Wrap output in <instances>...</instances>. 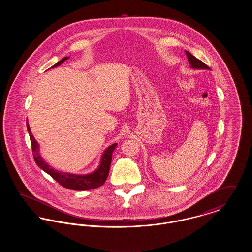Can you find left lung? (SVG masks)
Listing matches in <instances>:
<instances>
[{"instance_id": "left-lung-1", "label": "left lung", "mask_w": 252, "mask_h": 252, "mask_svg": "<svg viewBox=\"0 0 252 252\" xmlns=\"http://www.w3.org/2000/svg\"><path fill=\"white\" fill-rule=\"evenodd\" d=\"M185 53H186V56H187V59H188V61H189V63H190V67L192 68V69H198V70H209V67L202 62L201 60H198V59H196L195 57H193L191 53H189L188 51H185Z\"/></svg>"}]
</instances>
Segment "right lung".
Returning <instances> with one entry per match:
<instances>
[{"label":"right lung","instance_id":"add662e5","mask_svg":"<svg viewBox=\"0 0 252 252\" xmlns=\"http://www.w3.org/2000/svg\"><path fill=\"white\" fill-rule=\"evenodd\" d=\"M66 60H68L67 57L60 60L58 63H56L54 66H52V68L60 66ZM26 126H27L29 136H30L33 156H34V159H35L37 166L41 168L44 172L49 174L54 180L58 181L61 186L65 187L67 189H70V190H74V191H85V190L95 189V188L102 186L105 183V181L108 178V172H109L112 153H113L115 147L117 146V144H111L104 151V154L101 158L100 165L94 172L88 174V175H73L70 173H64V172L57 171L54 168L49 166L48 164L43 160L41 156L39 155L38 144L31 133L28 122H26Z\"/></svg>","mask_w":252,"mask_h":252}]
</instances>
